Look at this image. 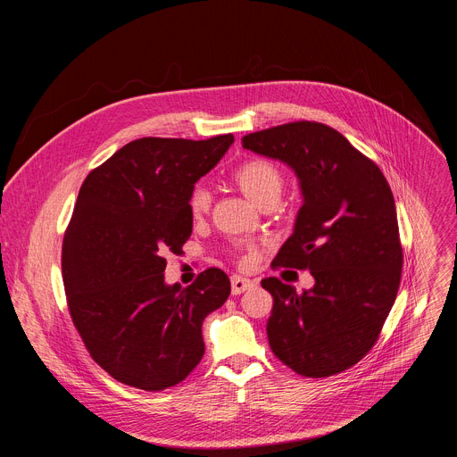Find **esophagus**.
Returning <instances> with one entry per match:
<instances>
[{"instance_id": "esophagus-1", "label": "esophagus", "mask_w": 457, "mask_h": 457, "mask_svg": "<svg viewBox=\"0 0 457 457\" xmlns=\"http://www.w3.org/2000/svg\"><path fill=\"white\" fill-rule=\"evenodd\" d=\"M253 286H254V282L249 280V278H242V277H237V275L231 277V293L233 295H240V293L251 289Z\"/></svg>"}]
</instances>
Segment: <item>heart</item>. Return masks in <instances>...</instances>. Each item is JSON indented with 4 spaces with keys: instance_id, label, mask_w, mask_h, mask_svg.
<instances>
[{
    "instance_id": "obj_1",
    "label": "heart",
    "mask_w": 457,
    "mask_h": 457,
    "mask_svg": "<svg viewBox=\"0 0 457 457\" xmlns=\"http://www.w3.org/2000/svg\"><path fill=\"white\" fill-rule=\"evenodd\" d=\"M231 177H233L235 184L240 187V191L258 208L268 201H273V199L278 201L282 187H284L282 170L268 159H249V161L242 162L233 171ZM210 204H212L210 189L203 184L195 186L187 197L189 213L195 219H199L208 213ZM244 258L249 260L251 253H247Z\"/></svg>"
}]
</instances>
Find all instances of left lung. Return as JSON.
Returning <instances> with one entry per match:
<instances>
[{
	"mask_svg": "<svg viewBox=\"0 0 457 457\" xmlns=\"http://www.w3.org/2000/svg\"><path fill=\"white\" fill-rule=\"evenodd\" d=\"M242 146L287 164L303 199L273 266L309 270L314 286L296 293L275 277L262 280L273 296L271 351L302 376L338 374L370 351L398 295L403 253L393 191L370 159L321 122L262 129Z\"/></svg>",
	"mask_w": 457,
	"mask_h": 457,
	"instance_id": "left-lung-1",
	"label": "left lung"
}]
</instances>
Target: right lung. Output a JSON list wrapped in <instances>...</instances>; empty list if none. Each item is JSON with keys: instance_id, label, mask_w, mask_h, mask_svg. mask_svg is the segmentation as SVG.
Here are the masks:
<instances>
[{"instance_id": "right-lung-1", "label": "right lung", "mask_w": 457, "mask_h": 457, "mask_svg": "<svg viewBox=\"0 0 457 457\" xmlns=\"http://www.w3.org/2000/svg\"><path fill=\"white\" fill-rule=\"evenodd\" d=\"M235 137H145L85 179L62 238L69 309L90 356L117 381L162 390L204 356L203 321L231 293L212 268L191 286L166 284V254L180 253L193 215L187 197Z\"/></svg>"}]
</instances>
